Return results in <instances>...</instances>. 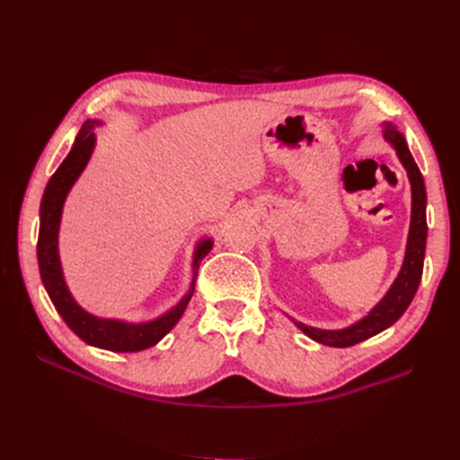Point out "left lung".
<instances>
[{"instance_id":"left-lung-1","label":"left lung","mask_w":460,"mask_h":460,"mask_svg":"<svg viewBox=\"0 0 460 460\" xmlns=\"http://www.w3.org/2000/svg\"><path fill=\"white\" fill-rule=\"evenodd\" d=\"M385 140L387 144H392L395 147L402 166L407 169L411 188H412V217H411V232H409L405 262H402V269L397 276L395 284L387 291V296L380 301L378 307H376L367 318L360 320V323H357L355 326L340 330V332H326V330H316L297 323V326L307 333L309 338L324 345L351 347L395 324L402 316V313L409 309L412 297L416 296V289L420 286L422 269H424V252H426V234H428L424 178L411 155L405 137H402L399 132H395L394 128H387Z\"/></svg>"}]
</instances>
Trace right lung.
Returning a JSON list of instances; mask_svg holds the SVG:
<instances>
[{"mask_svg":"<svg viewBox=\"0 0 460 460\" xmlns=\"http://www.w3.org/2000/svg\"><path fill=\"white\" fill-rule=\"evenodd\" d=\"M95 120H86L76 136L75 146L68 153L66 159L55 174L49 178V182L44 191V199L40 207V234H38V264L41 282L46 286L48 296L55 309L63 316L66 326L71 328L76 336L86 341L88 345L100 347V349H109L115 353H134L147 349V347L161 341L166 333L172 330L182 316L186 305L190 303L193 289H196V280L191 284L188 296L180 301L174 309H171L161 318L153 320L146 324H127L119 320H103L88 314L84 309H80L75 299L68 294V289L63 280L61 262L58 255V230L61 220V208L68 190L75 184V180L84 171V166L92 155L95 144V136L92 128ZM213 243L205 240L199 243L196 259H193V278H198V269L203 257L211 252Z\"/></svg>","mask_w":460,"mask_h":460,"instance_id":"right-lung-1","label":"right lung"}]
</instances>
